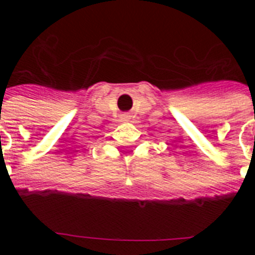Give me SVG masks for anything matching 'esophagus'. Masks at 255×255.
<instances>
[{
	"instance_id": "obj_1",
	"label": "esophagus",
	"mask_w": 255,
	"mask_h": 255,
	"mask_svg": "<svg viewBox=\"0 0 255 255\" xmlns=\"http://www.w3.org/2000/svg\"><path fill=\"white\" fill-rule=\"evenodd\" d=\"M121 121H128V116H126V115H123V116H121Z\"/></svg>"
}]
</instances>
